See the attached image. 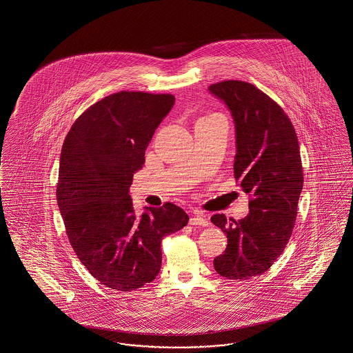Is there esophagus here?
<instances>
[{"label":"esophagus","mask_w":353,"mask_h":353,"mask_svg":"<svg viewBox=\"0 0 353 353\" xmlns=\"http://www.w3.org/2000/svg\"><path fill=\"white\" fill-rule=\"evenodd\" d=\"M190 225L208 226V225H209V221H208V219L205 217V214H202V213H196V214L192 216V219H190Z\"/></svg>","instance_id":"esophagus-1"}]
</instances>
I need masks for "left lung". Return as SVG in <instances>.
<instances>
[{
  "label": "left lung",
  "instance_id": "1",
  "mask_svg": "<svg viewBox=\"0 0 353 353\" xmlns=\"http://www.w3.org/2000/svg\"><path fill=\"white\" fill-rule=\"evenodd\" d=\"M209 92L232 113L234 178L251 195L247 217L210 219L228 237L224 254L213 264L221 276L247 281L264 274L291 237L303 188L298 137L283 109L252 83L223 81L210 85Z\"/></svg>",
  "mask_w": 353,
  "mask_h": 353
}]
</instances>
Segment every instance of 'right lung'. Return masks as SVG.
Returning <instances> with one entry per match:
<instances>
[{
  "mask_svg": "<svg viewBox=\"0 0 353 353\" xmlns=\"http://www.w3.org/2000/svg\"><path fill=\"white\" fill-rule=\"evenodd\" d=\"M172 94L120 92L86 109L64 139L57 199L74 252L98 282L117 291L151 283L161 271V240L189 216L165 202L136 216L133 174L174 106Z\"/></svg>",
  "mask_w": 353,
  "mask_h": 353,
  "instance_id": "add662e5",
  "label": "right lung"
}]
</instances>
